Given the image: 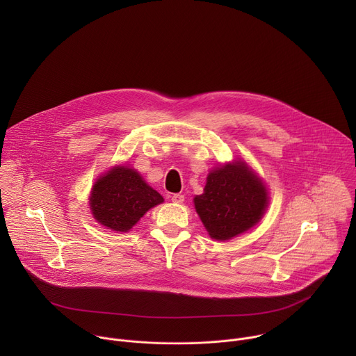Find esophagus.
<instances>
[{"instance_id": "obj_1", "label": "esophagus", "mask_w": 356, "mask_h": 356, "mask_svg": "<svg viewBox=\"0 0 356 356\" xmlns=\"http://www.w3.org/2000/svg\"><path fill=\"white\" fill-rule=\"evenodd\" d=\"M172 201L177 202V204H181V202L184 201V195L183 194H173L172 195Z\"/></svg>"}]
</instances>
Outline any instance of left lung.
<instances>
[{"instance_id":"8db88e82","label":"left lung","mask_w":356,"mask_h":356,"mask_svg":"<svg viewBox=\"0 0 356 356\" xmlns=\"http://www.w3.org/2000/svg\"><path fill=\"white\" fill-rule=\"evenodd\" d=\"M269 195L264 181L242 161L216 168L194 207L209 235L228 241L255 227L264 217Z\"/></svg>"}]
</instances>
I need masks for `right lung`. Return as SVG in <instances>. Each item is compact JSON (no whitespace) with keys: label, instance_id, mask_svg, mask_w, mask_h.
<instances>
[{"label":"right lung","instance_id":"right-lung-1","mask_svg":"<svg viewBox=\"0 0 356 356\" xmlns=\"http://www.w3.org/2000/svg\"><path fill=\"white\" fill-rule=\"evenodd\" d=\"M163 197L131 168L115 166L95 180L90 194L94 220L108 229L128 232Z\"/></svg>","mask_w":356,"mask_h":356}]
</instances>
